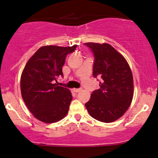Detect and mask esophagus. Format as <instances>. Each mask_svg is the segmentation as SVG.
Listing matches in <instances>:
<instances>
[{
  "mask_svg": "<svg viewBox=\"0 0 158 158\" xmlns=\"http://www.w3.org/2000/svg\"><path fill=\"white\" fill-rule=\"evenodd\" d=\"M73 91L76 93H77V92H81V91H82V89H73Z\"/></svg>",
  "mask_w": 158,
  "mask_h": 158,
  "instance_id": "34e87169",
  "label": "esophagus"
}]
</instances>
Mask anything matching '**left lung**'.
Listing matches in <instances>:
<instances>
[{"instance_id":"8db88e82","label":"left lung","mask_w":158,"mask_h":158,"mask_svg":"<svg viewBox=\"0 0 158 158\" xmlns=\"http://www.w3.org/2000/svg\"><path fill=\"white\" fill-rule=\"evenodd\" d=\"M84 44L94 55L93 76L101 79L99 89L93 91L85 105L94 119L103 123L114 122L123 115L132 102V71L123 56L110 44Z\"/></svg>"}]
</instances>
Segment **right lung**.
<instances>
[{"instance_id": "right-lung-1", "label": "right lung", "mask_w": 158, "mask_h": 158, "mask_svg": "<svg viewBox=\"0 0 158 158\" xmlns=\"http://www.w3.org/2000/svg\"><path fill=\"white\" fill-rule=\"evenodd\" d=\"M76 48L44 46L25 66L20 79L21 94L28 109L40 121L57 122L68 113L72 94L56 82L57 77L64 76L62 67L66 56Z\"/></svg>"}]
</instances>
